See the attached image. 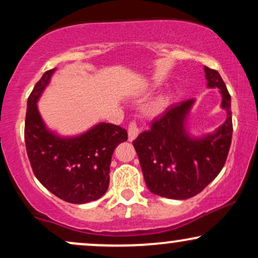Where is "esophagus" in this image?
<instances>
[{
  "instance_id": "obj_1",
  "label": "esophagus",
  "mask_w": 258,
  "mask_h": 258,
  "mask_svg": "<svg viewBox=\"0 0 258 258\" xmlns=\"http://www.w3.org/2000/svg\"><path fill=\"white\" fill-rule=\"evenodd\" d=\"M138 133H139V130L137 127V123H136V122L130 123V126H128V141L130 142L135 141V139L137 138Z\"/></svg>"
}]
</instances>
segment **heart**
<instances>
[{
    "mask_svg": "<svg viewBox=\"0 0 258 258\" xmlns=\"http://www.w3.org/2000/svg\"><path fill=\"white\" fill-rule=\"evenodd\" d=\"M167 106V98L166 97H159L152 105L149 106V114L152 115H158L160 112L165 110V108Z\"/></svg>",
    "mask_w": 258,
    "mask_h": 258,
    "instance_id": "obj_1",
    "label": "heart"
}]
</instances>
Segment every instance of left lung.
Listing matches in <instances>:
<instances>
[{"mask_svg": "<svg viewBox=\"0 0 258 258\" xmlns=\"http://www.w3.org/2000/svg\"><path fill=\"white\" fill-rule=\"evenodd\" d=\"M207 88H218L226 121L215 131L194 136L188 119L195 99L168 108L133 141L144 180L150 191L185 200L199 194L224 166L233 135L230 96L221 75L204 67Z\"/></svg>", "mask_w": 258, "mask_h": 258, "instance_id": "left-lung-1", "label": "left lung"}]
</instances>
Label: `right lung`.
Segmentation results:
<instances>
[{
	"mask_svg": "<svg viewBox=\"0 0 258 258\" xmlns=\"http://www.w3.org/2000/svg\"><path fill=\"white\" fill-rule=\"evenodd\" d=\"M54 72L55 68L44 73L28 98L26 153L36 178L51 193L67 203H90L108 190L112 153L127 141V132L105 122L75 136H60L48 128L37 103Z\"/></svg>",
	"mask_w": 258,
	"mask_h": 258,
	"instance_id": "obj_1",
	"label": "right lung"
}]
</instances>
